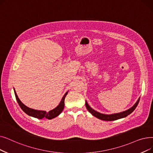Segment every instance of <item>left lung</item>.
I'll return each mask as SVG.
<instances>
[{
    "label": "left lung",
    "instance_id": "1",
    "mask_svg": "<svg viewBox=\"0 0 153 153\" xmlns=\"http://www.w3.org/2000/svg\"><path fill=\"white\" fill-rule=\"evenodd\" d=\"M139 99H140V97L138 99V100L134 104V105L132 106V107H131V108H129V109L126 110L125 111H123V112H119V113H115V114H104L100 113V112L95 111L94 109H93L92 108L90 107L89 105L88 104V103L86 101H85V106H86V108H87V109L89 111L90 113H91V114H92L96 117L101 119V120H103V121H115V120H117V119L125 117L126 116H128V115H129L131 113H132V112L134 111V110L137 107V105L139 102Z\"/></svg>",
    "mask_w": 153,
    "mask_h": 153
}]
</instances>
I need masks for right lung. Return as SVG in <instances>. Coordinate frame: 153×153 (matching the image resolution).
<instances>
[{"mask_svg": "<svg viewBox=\"0 0 153 153\" xmlns=\"http://www.w3.org/2000/svg\"><path fill=\"white\" fill-rule=\"evenodd\" d=\"M14 94L16 96V100H17L20 107H21V108L22 109V111L25 112V113L28 114L29 116L39 119H42L44 117H45L46 119H52L53 118H55L56 117L58 116L59 114H60L64 109V99H65V96H67L68 93V91L65 92V94L62 97L60 103L59 104V105L57 106L56 108L51 110L49 112H46L45 111L36 110L34 109L30 108L27 107V106H26L19 99V97L17 95V93L15 91V89H14Z\"/></svg>", "mask_w": 153, "mask_h": 153, "instance_id": "right-lung-1", "label": "right lung"}]
</instances>
